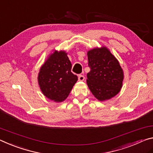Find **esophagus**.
I'll return each mask as SVG.
<instances>
[{
    "label": "esophagus",
    "instance_id": "34e87169",
    "mask_svg": "<svg viewBox=\"0 0 153 153\" xmlns=\"http://www.w3.org/2000/svg\"><path fill=\"white\" fill-rule=\"evenodd\" d=\"M84 79H85V76H83V75H81V74L79 75V80L80 81H84Z\"/></svg>",
    "mask_w": 153,
    "mask_h": 153
}]
</instances>
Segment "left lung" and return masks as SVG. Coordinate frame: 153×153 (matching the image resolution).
I'll use <instances>...</instances> for the list:
<instances>
[{
    "instance_id": "left-lung-1",
    "label": "left lung",
    "mask_w": 153,
    "mask_h": 153,
    "mask_svg": "<svg viewBox=\"0 0 153 153\" xmlns=\"http://www.w3.org/2000/svg\"><path fill=\"white\" fill-rule=\"evenodd\" d=\"M90 71L87 83L95 97L100 101L109 100L119 93L124 75L119 62L106 47L87 52Z\"/></svg>"
}]
</instances>
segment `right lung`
<instances>
[{"mask_svg":"<svg viewBox=\"0 0 153 153\" xmlns=\"http://www.w3.org/2000/svg\"><path fill=\"white\" fill-rule=\"evenodd\" d=\"M72 64L64 51H54L40 68L38 82L47 98L62 102L67 98L78 80L71 72Z\"/></svg>","mask_w":153,"mask_h":153,"instance_id":"add662e5","label":"right lung"}]
</instances>
